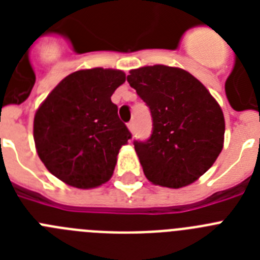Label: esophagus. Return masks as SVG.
Wrapping results in <instances>:
<instances>
[{"label": "esophagus", "mask_w": 260, "mask_h": 260, "mask_svg": "<svg viewBox=\"0 0 260 260\" xmlns=\"http://www.w3.org/2000/svg\"><path fill=\"white\" fill-rule=\"evenodd\" d=\"M127 127H128V130H130V132H134V128H135L134 121H130V122L127 123Z\"/></svg>", "instance_id": "34e87169"}]
</instances>
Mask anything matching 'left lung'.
Returning <instances> with one entry per match:
<instances>
[{
  "mask_svg": "<svg viewBox=\"0 0 260 260\" xmlns=\"http://www.w3.org/2000/svg\"><path fill=\"white\" fill-rule=\"evenodd\" d=\"M127 82L150 108L152 134L134 141L147 180L180 189L212 167L224 143V114L190 73L164 65L130 71Z\"/></svg>",
  "mask_w": 260,
  "mask_h": 260,
  "instance_id": "left-lung-1",
  "label": "left lung"
}]
</instances>
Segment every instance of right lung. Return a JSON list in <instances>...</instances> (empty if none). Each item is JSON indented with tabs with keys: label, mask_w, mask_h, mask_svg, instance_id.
I'll list each match as a JSON object with an SVG mask.
<instances>
[{
	"label": "right lung",
	"mask_w": 260,
	"mask_h": 260,
	"mask_svg": "<svg viewBox=\"0 0 260 260\" xmlns=\"http://www.w3.org/2000/svg\"><path fill=\"white\" fill-rule=\"evenodd\" d=\"M126 75L113 69L75 71L40 105L34 139L48 171L70 186L92 189L113 174L119 148L132 138L110 96Z\"/></svg>",
	"instance_id": "1"
}]
</instances>
